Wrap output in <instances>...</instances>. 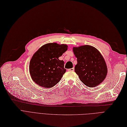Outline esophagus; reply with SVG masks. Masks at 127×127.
Instances as JSON below:
<instances>
[{"instance_id":"obj_1","label":"esophagus","mask_w":127,"mask_h":127,"mask_svg":"<svg viewBox=\"0 0 127 127\" xmlns=\"http://www.w3.org/2000/svg\"><path fill=\"white\" fill-rule=\"evenodd\" d=\"M68 71H74V68H69V69H68Z\"/></svg>"}]
</instances>
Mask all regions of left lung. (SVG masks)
Masks as SVG:
<instances>
[{
  "instance_id": "obj_1",
  "label": "left lung",
  "mask_w": 127,
  "mask_h": 127,
  "mask_svg": "<svg viewBox=\"0 0 127 127\" xmlns=\"http://www.w3.org/2000/svg\"><path fill=\"white\" fill-rule=\"evenodd\" d=\"M73 50L77 59L75 71L82 83L92 88L102 83L107 75V68L100 52L89 45L74 47Z\"/></svg>"
}]
</instances>
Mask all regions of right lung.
I'll use <instances>...</instances> for the list:
<instances>
[{"label":"right lung","mask_w":127,"mask_h":127,"mask_svg":"<svg viewBox=\"0 0 127 127\" xmlns=\"http://www.w3.org/2000/svg\"><path fill=\"white\" fill-rule=\"evenodd\" d=\"M67 45L49 43L34 53L30 63L32 80L41 87L49 88L57 85L66 72L64 62L59 58L67 50Z\"/></svg>","instance_id":"right-lung-1"}]
</instances>
